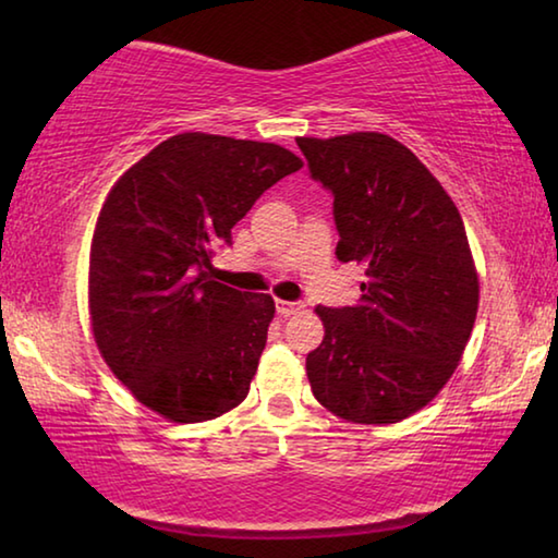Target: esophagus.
<instances>
[{"label": "esophagus", "mask_w": 558, "mask_h": 558, "mask_svg": "<svg viewBox=\"0 0 558 558\" xmlns=\"http://www.w3.org/2000/svg\"><path fill=\"white\" fill-rule=\"evenodd\" d=\"M302 302H290V300H278L276 302V310H278V315L280 317H292V315H298V313H302Z\"/></svg>", "instance_id": "34e87169"}]
</instances>
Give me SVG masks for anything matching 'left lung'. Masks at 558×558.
Segmentation results:
<instances>
[{
	"label": "left lung",
	"instance_id": "8db88e82",
	"mask_svg": "<svg viewBox=\"0 0 558 558\" xmlns=\"http://www.w3.org/2000/svg\"><path fill=\"white\" fill-rule=\"evenodd\" d=\"M335 196L337 258L362 263L352 307H317L325 339L307 379L352 423H399L436 399L475 325L480 282L458 206L409 147L381 132L300 137Z\"/></svg>",
	"mask_w": 558,
	"mask_h": 558
}]
</instances>
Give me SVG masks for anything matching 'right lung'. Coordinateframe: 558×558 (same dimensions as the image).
Here are the masks:
<instances>
[{"label": "right lung", "mask_w": 558, "mask_h": 558, "mask_svg": "<svg viewBox=\"0 0 558 558\" xmlns=\"http://www.w3.org/2000/svg\"><path fill=\"white\" fill-rule=\"evenodd\" d=\"M300 167L280 145L182 132L110 189L90 243L93 337L112 374L167 421H211L248 396L276 302L211 280V256Z\"/></svg>", "instance_id": "add662e5"}]
</instances>
